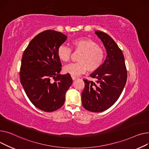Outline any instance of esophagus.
Listing matches in <instances>:
<instances>
[{
  "mask_svg": "<svg viewBox=\"0 0 149 149\" xmlns=\"http://www.w3.org/2000/svg\"><path fill=\"white\" fill-rule=\"evenodd\" d=\"M71 77H72V79L74 81V80H75L76 79V77L75 76H74V75H71Z\"/></svg>",
  "mask_w": 149,
  "mask_h": 149,
  "instance_id": "1",
  "label": "esophagus"
}]
</instances>
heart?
Masks as SVG:
<instances>
[{
  "instance_id": "heart-1",
  "label": "heart",
  "mask_w": 149,
  "mask_h": 149,
  "mask_svg": "<svg viewBox=\"0 0 149 149\" xmlns=\"http://www.w3.org/2000/svg\"><path fill=\"white\" fill-rule=\"evenodd\" d=\"M72 49L75 52H81L78 58L79 62L66 65L64 71L72 75H79L88 70L93 72L102 65L104 58L103 49L95 41L88 38H79L71 41ZM64 45H61L57 50L59 59L64 63L70 59L72 50Z\"/></svg>"
}]
</instances>
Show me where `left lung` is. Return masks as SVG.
Here are the masks:
<instances>
[{
	"instance_id": "left-lung-1",
	"label": "left lung",
	"mask_w": 149,
	"mask_h": 149,
	"mask_svg": "<svg viewBox=\"0 0 149 149\" xmlns=\"http://www.w3.org/2000/svg\"><path fill=\"white\" fill-rule=\"evenodd\" d=\"M107 50V56L100 67L90 74L95 82L84 79L85 88L82 93L84 108L91 112L108 109L120 96L127 81L125 57L116 42L106 33L96 31Z\"/></svg>"
}]
</instances>
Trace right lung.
Masks as SVG:
<instances>
[{
	"label": "right lung",
	"mask_w": 149,
	"mask_h": 149,
	"mask_svg": "<svg viewBox=\"0 0 149 149\" xmlns=\"http://www.w3.org/2000/svg\"><path fill=\"white\" fill-rule=\"evenodd\" d=\"M66 39L63 33L47 30L35 37L23 52L20 82L32 103L43 111L62 107L73 82L70 74H59L62 65L57 50Z\"/></svg>",
	"instance_id": "right-lung-1"
}]
</instances>
